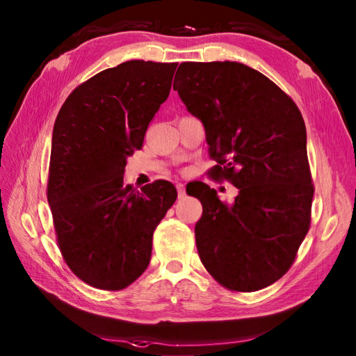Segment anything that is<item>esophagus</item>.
Instances as JSON below:
<instances>
[{
    "instance_id": "esophagus-1",
    "label": "esophagus",
    "mask_w": 356,
    "mask_h": 356,
    "mask_svg": "<svg viewBox=\"0 0 356 356\" xmlns=\"http://www.w3.org/2000/svg\"><path fill=\"white\" fill-rule=\"evenodd\" d=\"M177 194H179V199H184L185 197V186L182 184H177Z\"/></svg>"
}]
</instances>
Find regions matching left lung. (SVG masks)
Returning a JSON list of instances; mask_svg holds the SVG:
<instances>
[{"label": "left lung", "mask_w": 356, "mask_h": 356, "mask_svg": "<svg viewBox=\"0 0 356 356\" xmlns=\"http://www.w3.org/2000/svg\"><path fill=\"white\" fill-rule=\"evenodd\" d=\"M172 88L205 127L217 162L209 176L238 188L232 205L203 182L190 190L203 207L194 228L200 260L226 289L260 291L289 270L311 226L303 116L277 84L240 63H182Z\"/></svg>", "instance_id": "left-lung-1"}]
</instances>
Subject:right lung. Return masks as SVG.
<instances>
[{"label":"right lung","mask_w":356,"mask_h":356,"mask_svg":"<svg viewBox=\"0 0 356 356\" xmlns=\"http://www.w3.org/2000/svg\"><path fill=\"white\" fill-rule=\"evenodd\" d=\"M177 63L127 61L82 82L53 127L47 200L58 248L82 282L122 291L148 268L153 232L177 199L166 180L124 184L127 157L170 95Z\"/></svg>","instance_id":"right-lung-1"}]
</instances>
